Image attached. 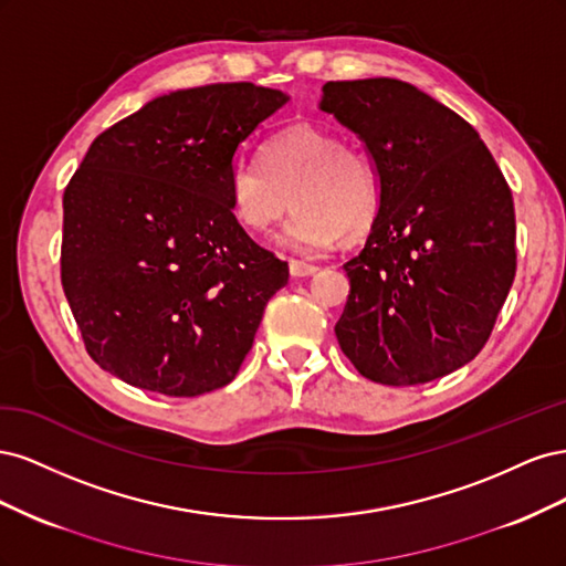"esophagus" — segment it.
I'll return each mask as SVG.
<instances>
[{
    "instance_id": "obj_1",
    "label": "esophagus",
    "mask_w": 566,
    "mask_h": 566,
    "mask_svg": "<svg viewBox=\"0 0 566 566\" xmlns=\"http://www.w3.org/2000/svg\"><path fill=\"white\" fill-rule=\"evenodd\" d=\"M287 266H290V273H293L295 279L312 276V273H316V271H318L314 264H306V262H300V260H290V262H287Z\"/></svg>"
}]
</instances>
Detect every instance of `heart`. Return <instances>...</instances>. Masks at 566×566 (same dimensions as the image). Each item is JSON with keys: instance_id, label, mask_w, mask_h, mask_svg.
I'll return each instance as SVG.
<instances>
[{"instance_id": "b5f03b06", "label": "heart", "mask_w": 566, "mask_h": 566, "mask_svg": "<svg viewBox=\"0 0 566 566\" xmlns=\"http://www.w3.org/2000/svg\"><path fill=\"white\" fill-rule=\"evenodd\" d=\"M227 188L235 219L254 233L276 227L293 200L295 214L281 241L302 252L328 250L337 238L358 241L375 227L382 208L375 160L316 125L273 134L262 148V163L235 158Z\"/></svg>"}]
</instances>
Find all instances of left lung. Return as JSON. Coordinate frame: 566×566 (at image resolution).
Segmentation results:
<instances>
[{
	"label": "left lung",
	"instance_id": "8db88e82",
	"mask_svg": "<svg viewBox=\"0 0 566 566\" xmlns=\"http://www.w3.org/2000/svg\"><path fill=\"white\" fill-rule=\"evenodd\" d=\"M321 111L361 136L382 208L345 264L335 335L364 378L408 387L484 349L517 271L512 191L476 129L413 84L325 82Z\"/></svg>",
	"mask_w": 566,
	"mask_h": 566
}]
</instances>
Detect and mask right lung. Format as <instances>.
Listing matches in <instances>:
<instances>
[{"label":"right lung","instance_id":"add662e5","mask_svg":"<svg viewBox=\"0 0 566 566\" xmlns=\"http://www.w3.org/2000/svg\"><path fill=\"white\" fill-rule=\"evenodd\" d=\"M285 101L252 82L158 96L98 134L67 181L63 293L115 378L165 397L235 378L287 262L238 224L227 175Z\"/></svg>","mask_w":566,"mask_h":566}]
</instances>
